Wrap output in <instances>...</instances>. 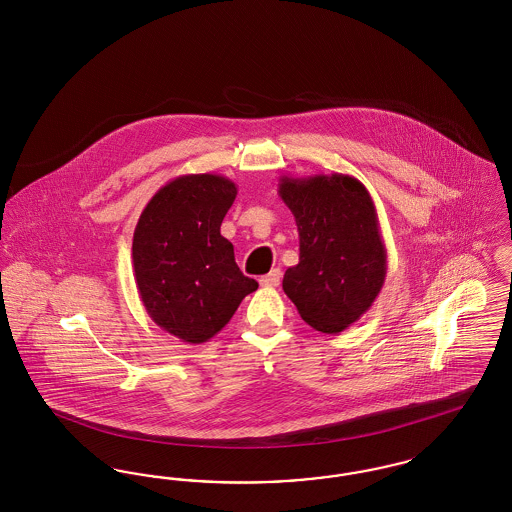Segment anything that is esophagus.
Returning a JSON list of instances; mask_svg holds the SVG:
<instances>
[{
	"label": "esophagus",
	"instance_id": "1",
	"mask_svg": "<svg viewBox=\"0 0 512 512\" xmlns=\"http://www.w3.org/2000/svg\"><path fill=\"white\" fill-rule=\"evenodd\" d=\"M280 278H282V272H280V268H272L268 274L265 276H261V286H268V288H274V286H278L280 284Z\"/></svg>",
	"mask_w": 512,
	"mask_h": 512
}]
</instances>
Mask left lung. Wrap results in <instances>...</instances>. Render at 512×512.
<instances>
[{
  "label": "left lung",
  "mask_w": 512,
  "mask_h": 512,
  "mask_svg": "<svg viewBox=\"0 0 512 512\" xmlns=\"http://www.w3.org/2000/svg\"><path fill=\"white\" fill-rule=\"evenodd\" d=\"M278 195L299 232V263L282 288L301 318L322 334H340L372 307L388 272L374 201L349 174L282 176Z\"/></svg>",
  "instance_id": "left-lung-1"
}]
</instances>
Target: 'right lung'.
<instances>
[{
  "instance_id": "right-lung-1",
  "label": "right lung",
  "mask_w": 512,
  "mask_h": 512,
  "mask_svg": "<svg viewBox=\"0 0 512 512\" xmlns=\"http://www.w3.org/2000/svg\"><path fill=\"white\" fill-rule=\"evenodd\" d=\"M238 195L220 174H184L149 199L134 230L132 265L149 318L186 343L230 322L259 284L236 265L220 224Z\"/></svg>"
}]
</instances>
